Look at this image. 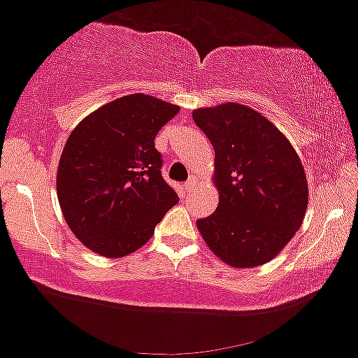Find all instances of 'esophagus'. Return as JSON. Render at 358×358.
Here are the masks:
<instances>
[{"label":"esophagus","instance_id":"obj_1","mask_svg":"<svg viewBox=\"0 0 358 358\" xmlns=\"http://www.w3.org/2000/svg\"><path fill=\"white\" fill-rule=\"evenodd\" d=\"M185 190L187 192H190V190H194L195 187H197V178H195V176H190V178H188V182H185Z\"/></svg>","mask_w":358,"mask_h":358}]
</instances>
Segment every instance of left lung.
<instances>
[{"mask_svg": "<svg viewBox=\"0 0 358 358\" xmlns=\"http://www.w3.org/2000/svg\"><path fill=\"white\" fill-rule=\"evenodd\" d=\"M215 151L217 209L197 227L212 253L233 268L273 260L304 221L309 190L296 149L257 110L231 103L195 108Z\"/></svg>", "mask_w": 358, "mask_h": 358, "instance_id": "1", "label": "left lung"}]
</instances>
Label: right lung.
Listing matches in <instances>:
<instances>
[{"label": "right lung", "mask_w": 358, "mask_h": 358, "mask_svg": "<svg viewBox=\"0 0 358 358\" xmlns=\"http://www.w3.org/2000/svg\"><path fill=\"white\" fill-rule=\"evenodd\" d=\"M178 105L132 93L85 117L73 129L57 166V200L69 229L107 258L134 253L178 202L161 176L155 148Z\"/></svg>", "instance_id": "obj_1"}]
</instances>
